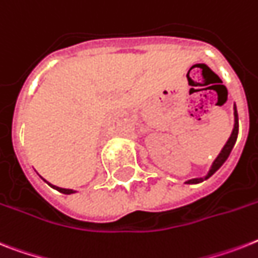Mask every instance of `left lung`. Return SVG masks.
Returning <instances> with one entry per match:
<instances>
[{
	"label": "left lung",
	"instance_id": "8db88e82",
	"mask_svg": "<svg viewBox=\"0 0 258 258\" xmlns=\"http://www.w3.org/2000/svg\"><path fill=\"white\" fill-rule=\"evenodd\" d=\"M233 110H234L233 131H232L231 136H229V139H228V142L223 147V150H221V152L219 154V156H217V158L215 159V162L212 163V167H211V169H209L208 175H207L205 177H196V179L188 180V181H185L187 184L202 183V181H204V180H207L208 177L212 176L213 173L216 172L217 169H219L220 167L224 164V163H225V160H227L228 156H229V154H231V151H232V148H233L234 143H236V140H237V134H238V115H237V108H236V104H234Z\"/></svg>",
	"mask_w": 258,
	"mask_h": 258
}]
</instances>
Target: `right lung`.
Returning a JSON list of instances; mask_svg holds the SVG:
<instances>
[{"mask_svg":"<svg viewBox=\"0 0 258 258\" xmlns=\"http://www.w3.org/2000/svg\"><path fill=\"white\" fill-rule=\"evenodd\" d=\"M46 181V180H45ZM46 183H47V181H46ZM50 185V187H53L54 189H56V190H59L60 194H64V195H70V194H74L75 190H73V189H66V188H60V187H56V185H53V184H50V183H47Z\"/></svg>","mask_w":258,"mask_h":258,"instance_id":"obj_1","label":"right lung"}]
</instances>
